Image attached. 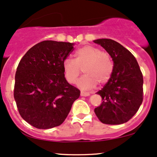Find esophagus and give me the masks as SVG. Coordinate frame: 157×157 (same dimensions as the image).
Returning <instances> with one entry per match:
<instances>
[{"label":"esophagus","mask_w":157,"mask_h":157,"mask_svg":"<svg viewBox=\"0 0 157 157\" xmlns=\"http://www.w3.org/2000/svg\"><path fill=\"white\" fill-rule=\"evenodd\" d=\"M80 95H81V96H83V97H86V96H89V95H90V94H89V92H80Z\"/></svg>","instance_id":"1"}]
</instances>
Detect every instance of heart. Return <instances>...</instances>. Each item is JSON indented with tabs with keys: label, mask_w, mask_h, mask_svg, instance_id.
<instances>
[{
	"label": "heart",
	"mask_w": 157,
	"mask_h": 157,
	"mask_svg": "<svg viewBox=\"0 0 157 157\" xmlns=\"http://www.w3.org/2000/svg\"><path fill=\"white\" fill-rule=\"evenodd\" d=\"M65 77L68 82L75 83L81 74L77 85L82 89H92L99 84L106 83L113 72L114 65L111 56L92 45H85L77 50L75 60L66 59L63 64Z\"/></svg>",
	"instance_id": "1"
}]
</instances>
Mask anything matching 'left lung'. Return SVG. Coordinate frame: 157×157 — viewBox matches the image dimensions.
Segmentation results:
<instances>
[{"label": "left lung", "instance_id": "8db88e82", "mask_svg": "<svg viewBox=\"0 0 157 157\" xmlns=\"http://www.w3.org/2000/svg\"><path fill=\"white\" fill-rule=\"evenodd\" d=\"M113 58V75L97 94L102 103L94 109L98 119L106 124L126 123L143 101V76L135 56L124 46L109 39L94 41Z\"/></svg>", "mask_w": 157, "mask_h": 157}]
</instances>
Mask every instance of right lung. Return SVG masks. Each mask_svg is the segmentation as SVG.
I'll use <instances>...</instances> for the list:
<instances>
[{"label": "right lung", "instance_id": "1", "mask_svg": "<svg viewBox=\"0 0 157 157\" xmlns=\"http://www.w3.org/2000/svg\"><path fill=\"white\" fill-rule=\"evenodd\" d=\"M70 42L43 41L20 60L15 72L14 98L24 120L38 129L59 126L80 91L66 81L63 62L74 51Z\"/></svg>", "mask_w": 157, "mask_h": 157}]
</instances>
